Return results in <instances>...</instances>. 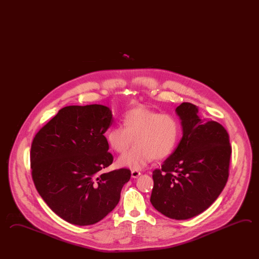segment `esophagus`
Instances as JSON below:
<instances>
[{"label": "esophagus", "instance_id": "34e87169", "mask_svg": "<svg viewBox=\"0 0 259 259\" xmlns=\"http://www.w3.org/2000/svg\"><path fill=\"white\" fill-rule=\"evenodd\" d=\"M140 171H138V170H132L131 171V176H132V178H138L140 176Z\"/></svg>", "mask_w": 259, "mask_h": 259}]
</instances>
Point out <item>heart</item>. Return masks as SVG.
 <instances>
[{"label": "heart", "instance_id": "obj_1", "mask_svg": "<svg viewBox=\"0 0 259 259\" xmlns=\"http://www.w3.org/2000/svg\"><path fill=\"white\" fill-rule=\"evenodd\" d=\"M179 133V123L172 115L138 106L124 113L122 126L114 125L108 130L106 139L112 150L123 153L134 138L136 147L118 158V165L140 170L154 158L163 159L172 153Z\"/></svg>", "mask_w": 259, "mask_h": 259}]
</instances>
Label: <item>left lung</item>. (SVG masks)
<instances>
[{"label":"left lung","instance_id":"obj_1","mask_svg":"<svg viewBox=\"0 0 259 259\" xmlns=\"http://www.w3.org/2000/svg\"><path fill=\"white\" fill-rule=\"evenodd\" d=\"M183 127L178 147L153 171L152 206L174 220L197 216L211 206L229 177L232 148L221 123L198 115V107L184 102L176 108Z\"/></svg>","mask_w":259,"mask_h":259}]
</instances>
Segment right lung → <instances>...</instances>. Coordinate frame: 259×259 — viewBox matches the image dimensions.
Listing matches in <instances>:
<instances>
[{
  "mask_svg": "<svg viewBox=\"0 0 259 259\" xmlns=\"http://www.w3.org/2000/svg\"><path fill=\"white\" fill-rule=\"evenodd\" d=\"M112 123L107 106H67L37 133L30 150L32 179L50 208L74 225H92L117 206L127 169L112 163L104 134Z\"/></svg>",
  "mask_w": 259,
  "mask_h": 259,
  "instance_id": "add662e5",
  "label": "right lung"
}]
</instances>
